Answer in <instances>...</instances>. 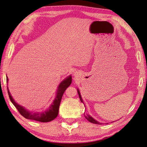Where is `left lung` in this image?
<instances>
[{
    "label": "left lung",
    "instance_id": "obj_1",
    "mask_svg": "<svg viewBox=\"0 0 147 147\" xmlns=\"http://www.w3.org/2000/svg\"><path fill=\"white\" fill-rule=\"evenodd\" d=\"M78 93L79 97H80V98L81 102H82V103H83V100H82V96H81V95H80V92H79L78 90ZM84 114H85V113H84ZM85 118L87 120H88L89 122H90V123H93V124H102V123H99V122L96 121V120H95L94 119H93L92 117L90 116V115H88V114H86V115H85Z\"/></svg>",
    "mask_w": 147,
    "mask_h": 147
}]
</instances>
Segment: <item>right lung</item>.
<instances>
[{
	"mask_svg": "<svg viewBox=\"0 0 147 147\" xmlns=\"http://www.w3.org/2000/svg\"><path fill=\"white\" fill-rule=\"evenodd\" d=\"M7 82H8V78H6ZM72 82V77L69 76L67 77L66 79L62 81L59 85L57 91V95H56L55 100L53 102L51 105L47 110L43 112H36V113H32V112L26 110L24 109L23 106L18 104L16 102L14 101V100L12 98L10 92L9 91L7 87V92L8 95L10 98L11 102L15 106L16 108L18 109L19 112L21 114V115H23L24 117H25L27 119L34 120L36 121H40L42 123H47V122H50L52 120H54L56 117L57 116L59 113V105L61 104L62 96L63 95L65 90L69 87Z\"/></svg>",
	"mask_w": 147,
	"mask_h": 147,
	"instance_id": "add662e5",
	"label": "right lung"
}]
</instances>
